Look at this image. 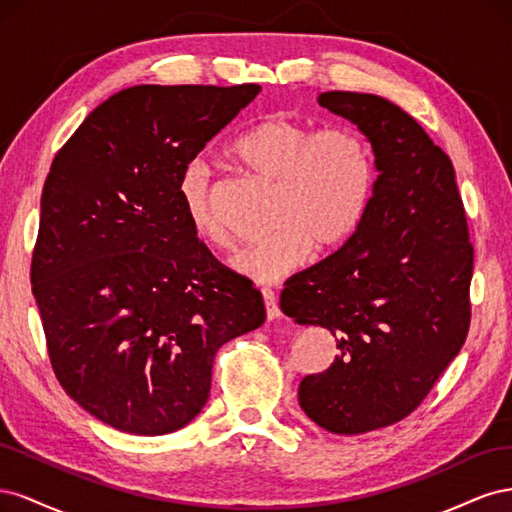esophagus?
Instances as JSON below:
<instances>
[{"instance_id": "1", "label": "esophagus", "mask_w": 512, "mask_h": 512, "mask_svg": "<svg viewBox=\"0 0 512 512\" xmlns=\"http://www.w3.org/2000/svg\"><path fill=\"white\" fill-rule=\"evenodd\" d=\"M262 299H265V309H267V318L269 320H275V318L282 316L280 305H277V299H275V292L271 288L262 290Z\"/></svg>"}]
</instances>
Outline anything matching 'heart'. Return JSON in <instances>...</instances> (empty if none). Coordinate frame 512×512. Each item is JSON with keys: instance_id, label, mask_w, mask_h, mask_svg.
<instances>
[{"instance_id": "heart-1", "label": "heart", "mask_w": 512, "mask_h": 512, "mask_svg": "<svg viewBox=\"0 0 512 512\" xmlns=\"http://www.w3.org/2000/svg\"><path fill=\"white\" fill-rule=\"evenodd\" d=\"M252 175L275 183L271 235L232 260L243 277L271 284L299 269L312 252L333 250L361 224L376 188V158L352 128H320L286 115L256 121L230 145ZM179 196L200 241L228 250L232 237L203 162L183 168Z\"/></svg>"}]
</instances>
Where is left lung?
Instances as JSON below:
<instances>
[{
	"label": "left lung",
	"instance_id": "left-lung-1",
	"mask_svg": "<svg viewBox=\"0 0 512 512\" xmlns=\"http://www.w3.org/2000/svg\"><path fill=\"white\" fill-rule=\"evenodd\" d=\"M318 104L359 126L376 156L374 196L352 237L292 275L282 312L329 329L339 354L305 376L299 404L354 436L412 414L470 329L474 247L451 158L389 100L324 91Z\"/></svg>",
	"mask_w": 512,
	"mask_h": 512
}]
</instances>
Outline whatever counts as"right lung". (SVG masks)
<instances>
[{"label": "right lung", "mask_w": 512, "mask_h": 512, "mask_svg": "<svg viewBox=\"0 0 512 512\" xmlns=\"http://www.w3.org/2000/svg\"><path fill=\"white\" fill-rule=\"evenodd\" d=\"M260 85H136L57 151L40 203L32 290L64 391L136 436L188 425L215 352L265 322L254 282L196 237L179 179Z\"/></svg>", "instance_id": "obj_1"}]
</instances>
